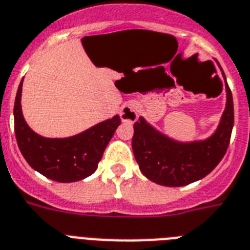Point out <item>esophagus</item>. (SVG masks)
<instances>
[{
    "instance_id": "obj_1",
    "label": "esophagus",
    "mask_w": 250,
    "mask_h": 250,
    "mask_svg": "<svg viewBox=\"0 0 250 250\" xmlns=\"http://www.w3.org/2000/svg\"><path fill=\"white\" fill-rule=\"evenodd\" d=\"M139 116V110L135 104H124L120 111V117L124 123H135Z\"/></svg>"
}]
</instances>
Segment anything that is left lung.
Here are the masks:
<instances>
[{
  "label": "left lung",
  "mask_w": 250,
  "mask_h": 250,
  "mask_svg": "<svg viewBox=\"0 0 250 250\" xmlns=\"http://www.w3.org/2000/svg\"><path fill=\"white\" fill-rule=\"evenodd\" d=\"M219 64V62H217ZM220 67V64H219ZM227 106L215 133L205 140L177 142L151 126L143 116L134 124V155L142 173L168 187L186 186L208 176L227 153L234 125V104L227 78Z\"/></svg>",
  "instance_id": "8db88e82"
}]
</instances>
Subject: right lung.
Wrapping results in <instances>:
<instances>
[{
  "instance_id": "right-lung-1",
  "label": "right lung",
  "mask_w": 250,
  "mask_h": 250,
  "mask_svg": "<svg viewBox=\"0 0 250 250\" xmlns=\"http://www.w3.org/2000/svg\"><path fill=\"white\" fill-rule=\"evenodd\" d=\"M23 81V78H22ZM22 81L14 106L15 135L29 166L46 178L68 183L81 181L97 169L99 162L121 124L120 116L104 120L69 138H44L30 129L21 110Z\"/></svg>"
}]
</instances>
